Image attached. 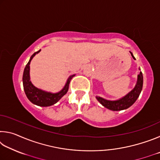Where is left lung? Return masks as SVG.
I'll use <instances>...</instances> for the list:
<instances>
[{"label": "left lung", "mask_w": 160, "mask_h": 160, "mask_svg": "<svg viewBox=\"0 0 160 160\" xmlns=\"http://www.w3.org/2000/svg\"><path fill=\"white\" fill-rule=\"evenodd\" d=\"M132 58L135 60V57L132 55V52L130 51ZM140 70V68H139ZM143 84V77L141 71H140V73L138 75L137 82L135 84V86L132 90L129 92L123 97L122 98L117 100H107L102 97L96 96V99L98 100L99 102L102 106L106 107L107 109H110L112 111H121L129 108L136 101L138 98L140 92H141L142 89Z\"/></svg>", "instance_id": "1"}]
</instances>
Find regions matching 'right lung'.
Wrapping results in <instances>:
<instances>
[{"label": "right lung", "instance_id": "right-lung-1", "mask_svg": "<svg viewBox=\"0 0 160 160\" xmlns=\"http://www.w3.org/2000/svg\"><path fill=\"white\" fill-rule=\"evenodd\" d=\"M41 49L32 54L28 64L26 65L25 70H24L22 76L24 90H25L27 97L32 104L39 107H49L57 103L68 92L70 80L75 75H72L69 76L63 88L58 92L53 93L51 92H47L36 88L30 80V75H29L30 66H29V65H30L32 58L34 57L36 54L39 53Z\"/></svg>", "mask_w": 160, "mask_h": 160}]
</instances>
